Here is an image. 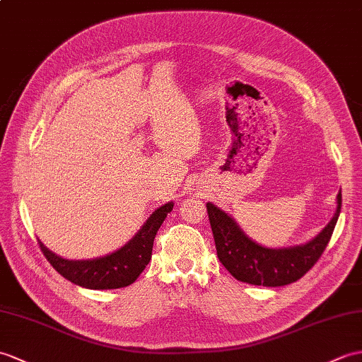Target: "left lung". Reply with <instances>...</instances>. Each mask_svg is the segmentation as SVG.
Wrapping results in <instances>:
<instances>
[{
	"label": "left lung",
	"instance_id": "1",
	"mask_svg": "<svg viewBox=\"0 0 362 362\" xmlns=\"http://www.w3.org/2000/svg\"><path fill=\"white\" fill-rule=\"evenodd\" d=\"M336 204L338 205L332 221L315 239L304 245L267 248L251 240L231 216L208 202L206 211L211 223L217 257L226 270L240 282L264 285V287H282L296 282L317 262L327 243L330 242L341 213V191L336 197Z\"/></svg>",
	"mask_w": 362,
	"mask_h": 362
}]
</instances>
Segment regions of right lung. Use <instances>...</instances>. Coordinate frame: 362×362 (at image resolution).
<instances>
[{"mask_svg":"<svg viewBox=\"0 0 362 362\" xmlns=\"http://www.w3.org/2000/svg\"><path fill=\"white\" fill-rule=\"evenodd\" d=\"M174 204L168 202L149 216L146 223L126 245L114 253L88 260H69L52 253L38 240L43 255L64 279L90 290H112L128 287L149 264L154 238Z\"/></svg>","mask_w":362,"mask_h":362,"instance_id":"right-lung-1","label":"right lung"}]
</instances>
